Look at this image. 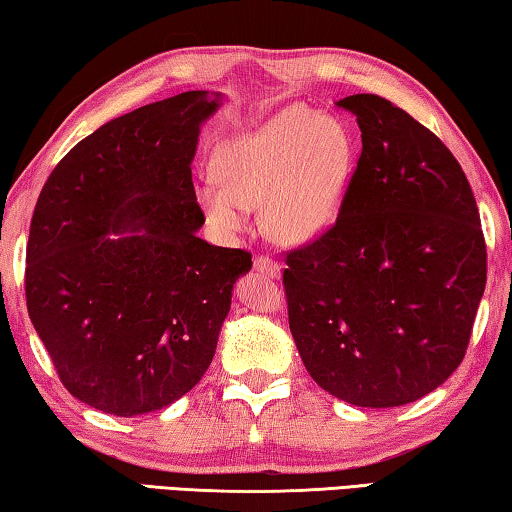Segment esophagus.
<instances>
[{
    "mask_svg": "<svg viewBox=\"0 0 512 512\" xmlns=\"http://www.w3.org/2000/svg\"><path fill=\"white\" fill-rule=\"evenodd\" d=\"M254 270L258 274H263L265 279H279V276H281V265L272 261V258L265 256V254L254 258Z\"/></svg>",
    "mask_w": 512,
    "mask_h": 512,
    "instance_id": "1",
    "label": "esophagus"
}]
</instances>
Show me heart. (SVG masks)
<instances>
[{
    "label": "heart",
    "instance_id": "b5f03b06",
    "mask_svg": "<svg viewBox=\"0 0 512 512\" xmlns=\"http://www.w3.org/2000/svg\"><path fill=\"white\" fill-rule=\"evenodd\" d=\"M353 170V143L333 116L288 105L224 143L215 179L195 188L206 222L222 233L245 227L247 209L263 204L276 240L306 242L330 229Z\"/></svg>",
    "mask_w": 512,
    "mask_h": 512
}]
</instances>
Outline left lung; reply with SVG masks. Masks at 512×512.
<instances>
[{"label":"left lung","instance_id":"left-lung-1","mask_svg":"<svg viewBox=\"0 0 512 512\" xmlns=\"http://www.w3.org/2000/svg\"><path fill=\"white\" fill-rule=\"evenodd\" d=\"M362 152L337 220L285 254L283 288L310 378L355 407H400L468 351L488 254L468 177L445 143L375 94L337 101Z\"/></svg>","mask_w":512,"mask_h":512}]
</instances>
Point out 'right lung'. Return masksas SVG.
I'll return each instance as SVG.
<instances>
[{"label": "right lung", "instance_id": "add662e5", "mask_svg": "<svg viewBox=\"0 0 512 512\" xmlns=\"http://www.w3.org/2000/svg\"><path fill=\"white\" fill-rule=\"evenodd\" d=\"M215 110L218 96L184 92L101 125L35 204L26 308L65 389L105 414H148L191 391L251 270L249 251L195 236L191 161Z\"/></svg>", "mask_w": 512, "mask_h": 512}]
</instances>
